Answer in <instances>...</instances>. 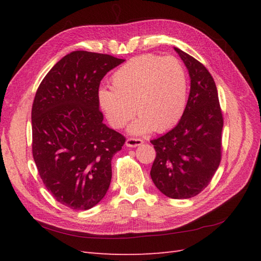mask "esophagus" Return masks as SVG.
Masks as SVG:
<instances>
[{
	"instance_id": "34e87169",
	"label": "esophagus",
	"mask_w": 261,
	"mask_h": 261,
	"mask_svg": "<svg viewBox=\"0 0 261 261\" xmlns=\"http://www.w3.org/2000/svg\"><path fill=\"white\" fill-rule=\"evenodd\" d=\"M142 143H143V140L139 139V138H129V139H126L125 141V145L127 147H132V148L140 146Z\"/></svg>"
}]
</instances>
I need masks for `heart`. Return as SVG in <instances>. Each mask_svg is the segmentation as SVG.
Instances as JSON below:
<instances>
[{"label":"heart","instance_id":"1","mask_svg":"<svg viewBox=\"0 0 261 261\" xmlns=\"http://www.w3.org/2000/svg\"><path fill=\"white\" fill-rule=\"evenodd\" d=\"M112 88L101 87L97 101L115 129L124 127L135 113L139 114L130 131L164 132L184 114L188 82L184 65L175 57L143 55L115 70Z\"/></svg>","mask_w":261,"mask_h":261}]
</instances>
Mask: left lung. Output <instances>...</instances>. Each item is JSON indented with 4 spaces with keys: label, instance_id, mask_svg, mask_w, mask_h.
Instances as JSON below:
<instances>
[{
    "label": "left lung",
    "instance_id": "8db88e82",
    "mask_svg": "<svg viewBox=\"0 0 261 261\" xmlns=\"http://www.w3.org/2000/svg\"><path fill=\"white\" fill-rule=\"evenodd\" d=\"M191 77L184 114L167 134L150 140L156 150L150 176L166 196L184 199L206 187L222 158L223 114L212 75L197 59L175 48Z\"/></svg>",
    "mask_w": 261,
    "mask_h": 261
}]
</instances>
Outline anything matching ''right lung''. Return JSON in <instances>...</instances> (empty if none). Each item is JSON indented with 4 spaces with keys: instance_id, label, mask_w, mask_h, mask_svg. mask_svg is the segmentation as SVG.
I'll list each match as a JSON object with an SVG mask.
<instances>
[{
    "instance_id": "right-lung-1",
    "label": "right lung",
    "mask_w": 261,
    "mask_h": 261,
    "mask_svg": "<svg viewBox=\"0 0 261 261\" xmlns=\"http://www.w3.org/2000/svg\"><path fill=\"white\" fill-rule=\"evenodd\" d=\"M124 62L107 54L66 55L39 85L31 111L32 154L57 202L88 210L107 194L112 160L124 136L103 123L97 92L108 71Z\"/></svg>"
}]
</instances>
